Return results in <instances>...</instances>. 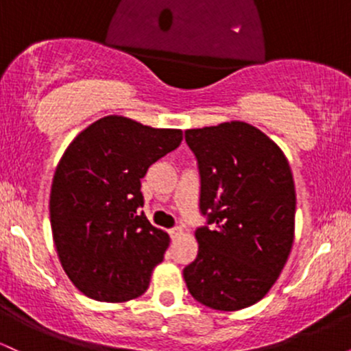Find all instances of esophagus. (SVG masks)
Masks as SVG:
<instances>
[{"label": "esophagus", "instance_id": "34e87169", "mask_svg": "<svg viewBox=\"0 0 351 351\" xmlns=\"http://www.w3.org/2000/svg\"><path fill=\"white\" fill-rule=\"evenodd\" d=\"M181 234H183V229H181V228H173V229H170L171 239H176V237H180Z\"/></svg>", "mask_w": 351, "mask_h": 351}]
</instances>
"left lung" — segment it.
Here are the masks:
<instances>
[{
  "label": "left lung",
  "mask_w": 351,
  "mask_h": 351,
  "mask_svg": "<svg viewBox=\"0 0 351 351\" xmlns=\"http://www.w3.org/2000/svg\"><path fill=\"white\" fill-rule=\"evenodd\" d=\"M198 160V256L183 269L189 293L215 310L259 302L280 276L293 243L295 186L287 158L245 122L184 132Z\"/></svg>",
  "instance_id": "8db88e82"
}]
</instances>
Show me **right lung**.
Masks as SVG:
<instances>
[{
	"label": "right lung",
	"mask_w": 351,
	"mask_h": 351,
	"mask_svg": "<svg viewBox=\"0 0 351 351\" xmlns=\"http://www.w3.org/2000/svg\"><path fill=\"white\" fill-rule=\"evenodd\" d=\"M181 140L176 128L108 115L64 152L51 186L52 239L62 269L84 295L115 304L148 289L170 237L140 211V180Z\"/></svg>",
	"instance_id": "1"
}]
</instances>
